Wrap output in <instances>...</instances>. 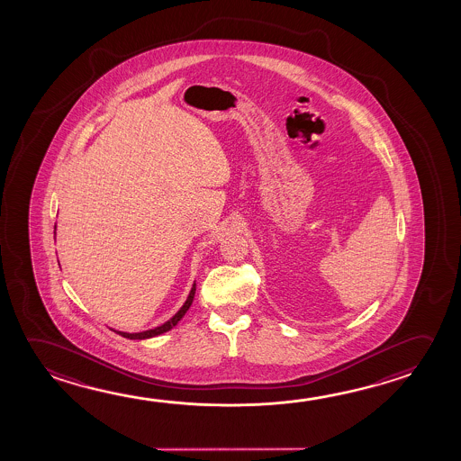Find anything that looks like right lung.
<instances>
[{
	"instance_id": "right-lung-1",
	"label": "right lung",
	"mask_w": 461,
	"mask_h": 461,
	"mask_svg": "<svg viewBox=\"0 0 461 461\" xmlns=\"http://www.w3.org/2000/svg\"><path fill=\"white\" fill-rule=\"evenodd\" d=\"M54 234H56V227H54ZM195 286L197 285H195V282H194V285L190 288L189 296H187V300L184 303L183 307H181L169 321L160 325V327L146 330V331H140V333H126V331H118V330H113V331L118 333L120 337L128 338V339H147V338L158 337L161 333H167L169 330L175 329L176 325H177V321H181L184 315H185V312L189 311L190 304H192L194 296H195Z\"/></svg>"
}]
</instances>
